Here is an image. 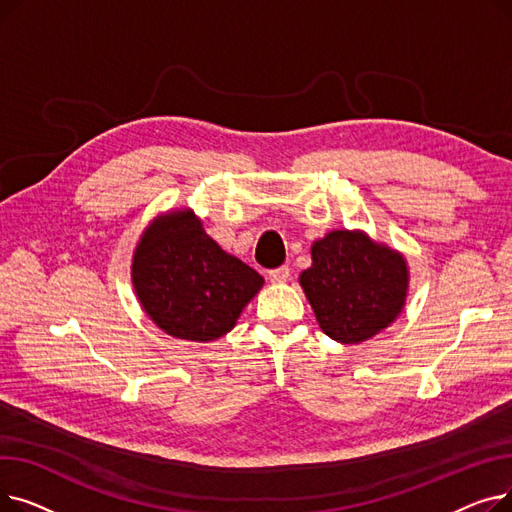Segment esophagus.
<instances>
[{"instance_id":"34e87169","label":"esophagus","mask_w":512,"mask_h":512,"mask_svg":"<svg viewBox=\"0 0 512 512\" xmlns=\"http://www.w3.org/2000/svg\"><path fill=\"white\" fill-rule=\"evenodd\" d=\"M288 278H290V270H288L286 265L276 267V270H272V272H270V280H272L274 284H284Z\"/></svg>"}]
</instances>
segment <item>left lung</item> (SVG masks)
<instances>
[{
  "label": "left lung",
  "instance_id": "8db88e82",
  "mask_svg": "<svg viewBox=\"0 0 512 512\" xmlns=\"http://www.w3.org/2000/svg\"><path fill=\"white\" fill-rule=\"evenodd\" d=\"M409 263L365 230H332L311 245V267L299 284L321 332L361 344L384 332L409 297Z\"/></svg>",
  "mask_w": 512,
  "mask_h": 512
}]
</instances>
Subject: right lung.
I'll return each mask as SVG.
<instances>
[{
	"mask_svg": "<svg viewBox=\"0 0 512 512\" xmlns=\"http://www.w3.org/2000/svg\"><path fill=\"white\" fill-rule=\"evenodd\" d=\"M134 294L168 336L211 342L228 334L263 276L226 253L191 207L159 213L132 253Z\"/></svg>",
	"mask_w": 512,
	"mask_h": 512,
	"instance_id": "add662e5",
	"label": "right lung"
}]
</instances>
